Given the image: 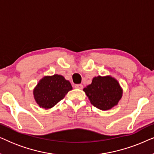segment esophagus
I'll list each match as a JSON object with an SVG mask.
<instances>
[{"label":"esophagus","mask_w":154,"mask_h":154,"mask_svg":"<svg viewBox=\"0 0 154 154\" xmlns=\"http://www.w3.org/2000/svg\"><path fill=\"white\" fill-rule=\"evenodd\" d=\"M74 88H76V89H82V88H83V85H81V84H77V85H74Z\"/></svg>","instance_id":"34e87169"}]
</instances>
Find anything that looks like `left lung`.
Masks as SVG:
<instances>
[{"label": "left lung", "mask_w": 154, "mask_h": 154, "mask_svg": "<svg viewBox=\"0 0 154 154\" xmlns=\"http://www.w3.org/2000/svg\"><path fill=\"white\" fill-rule=\"evenodd\" d=\"M83 91L91 104L102 111L116 106L123 94L119 83L110 75L93 78L92 83L86 86Z\"/></svg>", "instance_id": "1"}]
</instances>
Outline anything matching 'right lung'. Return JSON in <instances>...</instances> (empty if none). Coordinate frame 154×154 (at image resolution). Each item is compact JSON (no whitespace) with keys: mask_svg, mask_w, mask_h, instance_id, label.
<instances>
[{"mask_svg":"<svg viewBox=\"0 0 154 154\" xmlns=\"http://www.w3.org/2000/svg\"><path fill=\"white\" fill-rule=\"evenodd\" d=\"M72 90L70 82L61 75L44 76L33 90L35 101L41 108L50 109Z\"/></svg>","mask_w":154,"mask_h":154,"instance_id":"obj_1","label":"right lung"}]
</instances>
